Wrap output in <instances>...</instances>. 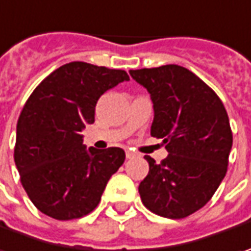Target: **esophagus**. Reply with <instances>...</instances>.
Segmentation results:
<instances>
[{"label":"esophagus","mask_w":251,"mask_h":251,"mask_svg":"<svg viewBox=\"0 0 251 251\" xmlns=\"http://www.w3.org/2000/svg\"><path fill=\"white\" fill-rule=\"evenodd\" d=\"M136 157V153L132 150H126V158H133Z\"/></svg>","instance_id":"obj_1"}]
</instances>
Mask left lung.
<instances>
[{
    "label": "left lung",
    "instance_id": "8db88e82",
    "mask_svg": "<svg viewBox=\"0 0 251 251\" xmlns=\"http://www.w3.org/2000/svg\"><path fill=\"white\" fill-rule=\"evenodd\" d=\"M146 88L154 109L151 136L163 139L169 156L139 185L143 205L156 215L182 219L212 198L226 176L233 143L221 98L192 71L177 64L130 70Z\"/></svg>",
    "mask_w": 251,
    "mask_h": 251
}]
</instances>
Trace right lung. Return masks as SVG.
I'll use <instances>...</instances> for the list:
<instances>
[{
  "label": "right lung",
  "instance_id": "right-lung-1",
  "mask_svg": "<svg viewBox=\"0 0 251 251\" xmlns=\"http://www.w3.org/2000/svg\"><path fill=\"white\" fill-rule=\"evenodd\" d=\"M127 80L124 70L71 61L49 74L27 98L18 119L14 158L22 187L42 213L71 221L100 203L125 151L87 149L81 130L94 124L100 97Z\"/></svg>",
  "mask_w": 251,
  "mask_h": 251
}]
</instances>
